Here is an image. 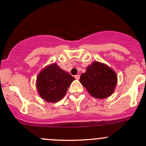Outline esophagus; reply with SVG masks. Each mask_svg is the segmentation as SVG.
Here are the masks:
<instances>
[{
    "label": "esophagus",
    "instance_id": "1",
    "mask_svg": "<svg viewBox=\"0 0 146 146\" xmlns=\"http://www.w3.org/2000/svg\"><path fill=\"white\" fill-rule=\"evenodd\" d=\"M80 75H76V76H75V78L76 79V80H79L80 79Z\"/></svg>",
    "mask_w": 146,
    "mask_h": 146
}]
</instances>
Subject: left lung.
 Masks as SVG:
<instances>
[{"label": "left lung", "instance_id": "obj_1", "mask_svg": "<svg viewBox=\"0 0 146 146\" xmlns=\"http://www.w3.org/2000/svg\"><path fill=\"white\" fill-rule=\"evenodd\" d=\"M94 98L104 99L113 93L117 82L115 72L100 62L92 63L79 80Z\"/></svg>", "mask_w": 146, "mask_h": 146}]
</instances>
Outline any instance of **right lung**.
Here are the masks:
<instances>
[{"mask_svg": "<svg viewBox=\"0 0 146 146\" xmlns=\"http://www.w3.org/2000/svg\"><path fill=\"white\" fill-rule=\"evenodd\" d=\"M74 78L56 64L46 67L36 78V88L42 99L48 102L61 100Z\"/></svg>", "mask_w": 146, "mask_h": 146, "instance_id": "1", "label": "right lung"}]
</instances>
